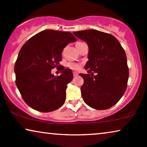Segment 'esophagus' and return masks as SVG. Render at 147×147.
<instances>
[{"instance_id": "34e87169", "label": "esophagus", "mask_w": 147, "mask_h": 147, "mask_svg": "<svg viewBox=\"0 0 147 147\" xmlns=\"http://www.w3.org/2000/svg\"><path fill=\"white\" fill-rule=\"evenodd\" d=\"M78 75H79V74H78L77 72H73V76H74V77H77V76H78Z\"/></svg>"}]
</instances>
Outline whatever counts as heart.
<instances>
[{
	"mask_svg": "<svg viewBox=\"0 0 147 147\" xmlns=\"http://www.w3.org/2000/svg\"><path fill=\"white\" fill-rule=\"evenodd\" d=\"M68 67L70 68L72 70H77L81 68V64H79V63H76V62H70L68 64Z\"/></svg>",
	"mask_w": 147,
	"mask_h": 147,
	"instance_id": "obj_1",
	"label": "heart"
}]
</instances>
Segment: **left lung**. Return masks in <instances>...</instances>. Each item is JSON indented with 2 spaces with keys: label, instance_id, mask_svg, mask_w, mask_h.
<instances>
[{
  "label": "left lung",
  "instance_id": "obj_1",
  "mask_svg": "<svg viewBox=\"0 0 147 147\" xmlns=\"http://www.w3.org/2000/svg\"><path fill=\"white\" fill-rule=\"evenodd\" d=\"M73 34L89 47L85 66L89 74H79L84 80L81 87L83 100L96 110L112 107L127 88L129 69L125 51L119 40L108 33L92 29Z\"/></svg>",
  "mask_w": 147,
  "mask_h": 147
}]
</instances>
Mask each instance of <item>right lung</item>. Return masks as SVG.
I'll list each match as a JSON object with an SVG mask.
<instances>
[{
  "label": "right lung",
  "mask_w": 147,
  "mask_h": 147,
  "mask_svg": "<svg viewBox=\"0 0 147 147\" xmlns=\"http://www.w3.org/2000/svg\"><path fill=\"white\" fill-rule=\"evenodd\" d=\"M77 38L70 32L45 30L31 37L22 46L14 72L16 83L29 107L47 113L64 105L68 83L73 79L72 70L61 67V75L51 69L60 66L64 48Z\"/></svg>",
  "instance_id": "right-lung-1"
}]
</instances>
